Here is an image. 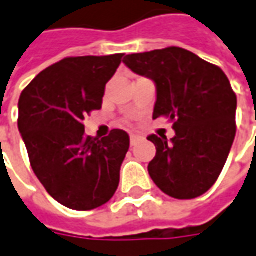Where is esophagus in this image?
Here are the masks:
<instances>
[{
  "instance_id": "1",
  "label": "esophagus",
  "mask_w": 256,
  "mask_h": 256,
  "mask_svg": "<svg viewBox=\"0 0 256 256\" xmlns=\"http://www.w3.org/2000/svg\"><path fill=\"white\" fill-rule=\"evenodd\" d=\"M140 139H142V138L138 136V134H130V144H132V146H134L136 143H139Z\"/></svg>"
}]
</instances>
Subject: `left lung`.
Wrapping results in <instances>:
<instances>
[{
  "label": "left lung",
  "mask_w": 256,
  "mask_h": 256,
  "mask_svg": "<svg viewBox=\"0 0 256 256\" xmlns=\"http://www.w3.org/2000/svg\"><path fill=\"white\" fill-rule=\"evenodd\" d=\"M132 72L156 83L153 118L168 117L174 138L150 134L156 156L149 174L163 194L194 199L222 172L236 134V94L226 74L180 47L128 54Z\"/></svg>",
  "instance_id": "8db88e82"
}]
</instances>
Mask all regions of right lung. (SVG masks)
Segmentation results:
<instances>
[{"instance_id":"1","label":"right lung","mask_w":256,"mask_h":256,"mask_svg":"<svg viewBox=\"0 0 256 256\" xmlns=\"http://www.w3.org/2000/svg\"><path fill=\"white\" fill-rule=\"evenodd\" d=\"M124 54L67 57L22 90L18 128L31 168L46 190L66 208L92 210L116 194L130 139L123 130L97 139L83 120L102 108L107 82Z\"/></svg>"}]
</instances>
